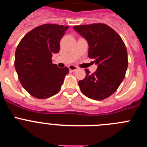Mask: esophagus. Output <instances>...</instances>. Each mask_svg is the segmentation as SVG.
Returning a JSON list of instances; mask_svg holds the SVG:
<instances>
[{"label":"esophagus","mask_w":147,"mask_h":147,"mask_svg":"<svg viewBox=\"0 0 147 147\" xmlns=\"http://www.w3.org/2000/svg\"><path fill=\"white\" fill-rule=\"evenodd\" d=\"M68 68H69V70L71 71H75L76 70L78 69V67L76 65H71L68 66Z\"/></svg>","instance_id":"1"}]
</instances>
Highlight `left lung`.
<instances>
[{
	"instance_id": "left-lung-1",
	"label": "left lung",
	"mask_w": 147,
	"mask_h": 147,
	"mask_svg": "<svg viewBox=\"0 0 147 147\" xmlns=\"http://www.w3.org/2000/svg\"><path fill=\"white\" fill-rule=\"evenodd\" d=\"M88 42V57L94 59L97 70L79 82L82 93L94 100L108 98L121 85L128 66L127 51L119 34L104 23L74 27Z\"/></svg>"
}]
</instances>
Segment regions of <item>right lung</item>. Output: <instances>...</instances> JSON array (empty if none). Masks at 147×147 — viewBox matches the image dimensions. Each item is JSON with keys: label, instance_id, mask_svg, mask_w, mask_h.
Returning <instances> with one entry per match:
<instances>
[{"label": "right lung", "instance_id": "right-lung-1", "mask_svg": "<svg viewBox=\"0 0 147 147\" xmlns=\"http://www.w3.org/2000/svg\"><path fill=\"white\" fill-rule=\"evenodd\" d=\"M68 26L43 24L23 37L15 51V67L24 89L37 98H47L59 91L67 67L52 63V54L60 49L59 42Z\"/></svg>", "mask_w": 147, "mask_h": 147}]
</instances>
